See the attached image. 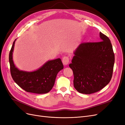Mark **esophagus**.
Instances as JSON below:
<instances>
[{
  "instance_id": "esophagus-1",
  "label": "esophagus",
  "mask_w": 125,
  "mask_h": 125,
  "mask_svg": "<svg viewBox=\"0 0 125 125\" xmlns=\"http://www.w3.org/2000/svg\"><path fill=\"white\" fill-rule=\"evenodd\" d=\"M69 62V58L68 56H64L62 58V62L63 65H66L68 64Z\"/></svg>"
}]
</instances>
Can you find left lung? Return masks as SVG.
I'll return each instance as SVG.
<instances>
[{
    "label": "left lung",
    "instance_id": "obj_1",
    "mask_svg": "<svg viewBox=\"0 0 125 125\" xmlns=\"http://www.w3.org/2000/svg\"><path fill=\"white\" fill-rule=\"evenodd\" d=\"M101 41L82 43L74 52L69 67L73 71L74 88L90 94L99 91L110 82L115 62L111 41L100 32Z\"/></svg>",
    "mask_w": 125,
    "mask_h": 125
}]
</instances>
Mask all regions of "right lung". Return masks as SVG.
<instances>
[{"label": "right lung", "mask_w": 125, "mask_h": 125, "mask_svg": "<svg viewBox=\"0 0 125 125\" xmlns=\"http://www.w3.org/2000/svg\"><path fill=\"white\" fill-rule=\"evenodd\" d=\"M15 40L9 52L10 73L13 80L22 89L28 92L44 94L49 92L53 87L57 74L63 68L61 59L49 60L39 69L32 72L19 70L12 60V52Z\"/></svg>", "instance_id": "1"}]
</instances>
